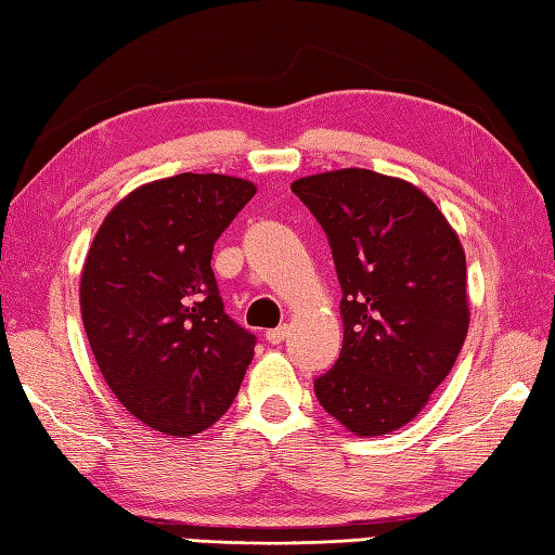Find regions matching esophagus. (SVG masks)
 I'll list each match as a JSON object with an SVG mask.
<instances>
[{"instance_id":"esophagus-1","label":"esophagus","mask_w":555,"mask_h":555,"mask_svg":"<svg viewBox=\"0 0 555 555\" xmlns=\"http://www.w3.org/2000/svg\"><path fill=\"white\" fill-rule=\"evenodd\" d=\"M285 338H287V326H278V328L266 331V340L273 343V345H280Z\"/></svg>"}]
</instances>
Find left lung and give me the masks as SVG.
Listing matches in <instances>:
<instances>
[{
	"instance_id": "left-lung-1",
	"label": "left lung",
	"mask_w": 555,
	"mask_h": 555,
	"mask_svg": "<svg viewBox=\"0 0 555 555\" xmlns=\"http://www.w3.org/2000/svg\"><path fill=\"white\" fill-rule=\"evenodd\" d=\"M292 193L326 232L343 289V348L313 379L317 399L360 437L399 430L464 345V248L430 197L391 176L328 171Z\"/></svg>"
}]
</instances>
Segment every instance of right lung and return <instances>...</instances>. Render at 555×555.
Returning a JSON list of instances; mask_svg holds the SVG:
<instances>
[{
  "instance_id": "1",
  "label": "right lung",
  "mask_w": 555,
  "mask_h": 555,
  "mask_svg": "<svg viewBox=\"0 0 555 555\" xmlns=\"http://www.w3.org/2000/svg\"><path fill=\"white\" fill-rule=\"evenodd\" d=\"M256 185L179 173L103 219L81 273V321L103 379L156 433L188 437L234 403L256 336L229 317L212 248Z\"/></svg>"
}]
</instances>
